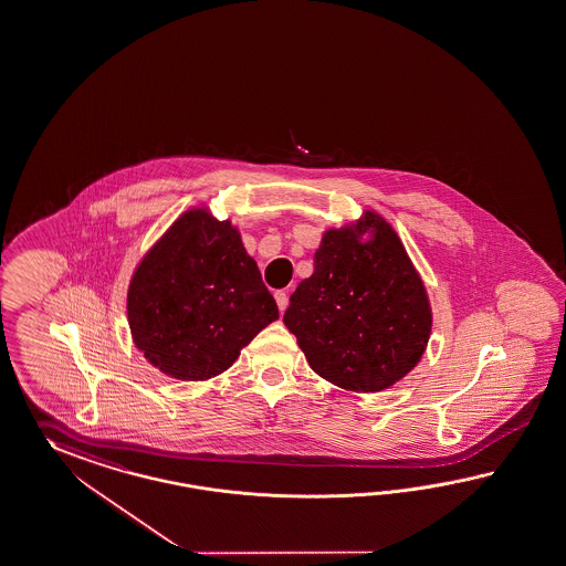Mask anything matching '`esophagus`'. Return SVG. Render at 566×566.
<instances>
[{
    "mask_svg": "<svg viewBox=\"0 0 566 566\" xmlns=\"http://www.w3.org/2000/svg\"><path fill=\"white\" fill-rule=\"evenodd\" d=\"M274 296H276V303L277 308H280V313H284V311H286V306H289V292H286V290H277Z\"/></svg>",
    "mask_w": 566,
    "mask_h": 566,
    "instance_id": "obj_1",
    "label": "esophagus"
}]
</instances>
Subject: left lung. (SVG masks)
I'll use <instances>...</instances> for the list:
<instances>
[{
  "instance_id": "1",
  "label": "left lung",
  "mask_w": 566,
  "mask_h": 566,
  "mask_svg": "<svg viewBox=\"0 0 566 566\" xmlns=\"http://www.w3.org/2000/svg\"><path fill=\"white\" fill-rule=\"evenodd\" d=\"M377 233L368 244L357 234ZM311 368L333 385L378 392L421 359L431 311L428 294L397 233L376 214L354 229L327 231L284 313Z\"/></svg>"
}]
</instances>
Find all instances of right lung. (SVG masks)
I'll return each mask as SVG.
<instances>
[{
	"instance_id": "obj_1",
	"label": "right lung",
	"mask_w": 566,
	"mask_h": 566,
	"mask_svg": "<svg viewBox=\"0 0 566 566\" xmlns=\"http://www.w3.org/2000/svg\"><path fill=\"white\" fill-rule=\"evenodd\" d=\"M277 318L274 296L231 222L186 212L138 265L128 289L133 339L180 380L224 373Z\"/></svg>"
}]
</instances>
